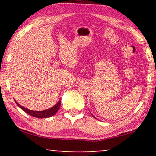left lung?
<instances>
[{
    "label": "left lung",
    "mask_w": 156,
    "mask_h": 156,
    "mask_svg": "<svg viewBox=\"0 0 156 156\" xmlns=\"http://www.w3.org/2000/svg\"><path fill=\"white\" fill-rule=\"evenodd\" d=\"M91 115H92V114H91ZM92 116H93V115H92ZM93 117H94V118H95V119H96V117H94V116H93Z\"/></svg>",
    "instance_id": "left-lung-1"
}]
</instances>
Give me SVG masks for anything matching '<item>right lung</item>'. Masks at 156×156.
Listing matches in <instances>:
<instances>
[{
    "label": "right lung",
    "mask_w": 156,
    "mask_h": 156,
    "mask_svg": "<svg viewBox=\"0 0 156 156\" xmlns=\"http://www.w3.org/2000/svg\"><path fill=\"white\" fill-rule=\"evenodd\" d=\"M17 105L20 107L21 109H23L25 113H27V114L30 115V116L33 117H37V118H48V117L52 116L53 115H55L57 112V111L59 110V107L61 105V100L59 99V101L55 104L54 106H52V108H49V109L44 110V111H33L27 109V108L23 107L21 105H20L18 103H17L16 101Z\"/></svg>",
    "instance_id": "add662e5"
}]
</instances>
